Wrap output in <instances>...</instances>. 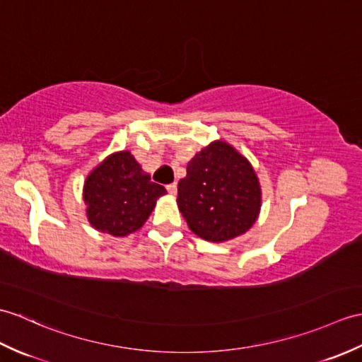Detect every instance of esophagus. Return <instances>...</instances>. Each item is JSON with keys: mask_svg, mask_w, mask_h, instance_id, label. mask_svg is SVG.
I'll use <instances>...</instances> for the list:
<instances>
[{"mask_svg": "<svg viewBox=\"0 0 362 362\" xmlns=\"http://www.w3.org/2000/svg\"><path fill=\"white\" fill-rule=\"evenodd\" d=\"M166 189H168V192H170V194H175V192H177V183H170V185H166Z\"/></svg>", "mask_w": 362, "mask_h": 362, "instance_id": "1", "label": "esophagus"}]
</instances>
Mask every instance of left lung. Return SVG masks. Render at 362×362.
<instances>
[{"label": "left lung", "mask_w": 362, "mask_h": 362, "mask_svg": "<svg viewBox=\"0 0 362 362\" xmlns=\"http://www.w3.org/2000/svg\"><path fill=\"white\" fill-rule=\"evenodd\" d=\"M177 202L189 230L209 242L248 231L260 209L256 173L245 157L225 141H214L191 158L179 182Z\"/></svg>", "instance_id": "left-lung-1"}]
</instances>
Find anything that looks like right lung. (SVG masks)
<instances>
[{
	"label": "right lung",
	"mask_w": 362,
	"mask_h": 362,
	"mask_svg": "<svg viewBox=\"0 0 362 362\" xmlns=\"http://www.w3.org/2000/svg\"><path fill=\"white\" fill-rule=\"evenodd\" d=\"M166 194L151 182L128 151L109 156L85 183L88 219L94 228L112 236H126L146 222L156 200Z\"/></svg>",
	"instance_id": "add662e5"
}]
</instances>
